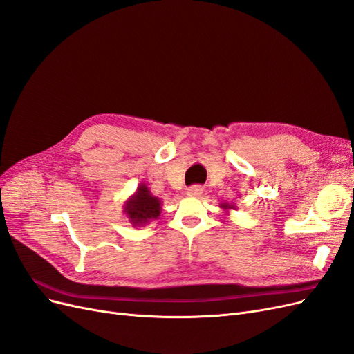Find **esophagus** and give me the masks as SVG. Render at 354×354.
<instances>
[{
    "instance_id": "34e87169",
    "label": "esophagus",
    "mask_w": 354,
    "mask_h": 354,
    "mask_svg": "<svg viewBox=\"0 0 354 354\" xmlns=\"http://www.w3.org/2000/svg\"><path fill=\"white\" fill-rule=\"evenodd\" d=\"M187 196H201L203 194V189L201 186H192L186 190Z\"/></svg>"
}]
</instances>
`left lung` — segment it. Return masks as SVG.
Listing matches in <instances>:
<instances>
[{
    "label": "left lung",
    "mask_w": 354,
    "mask_h": 354,
    "mask_svg": "<svg viewBox=\"0 0 354 354\" xmlns=\"http://www.w3.org/2000/svg\"><path fill=\"white\" fill-rule=\"evenodd\" d=\"M220 208L226 212V214H229L232 209H238V207L234 205V202H232V203H227V202H221L220 203Z\"/></svg>",
    "instance_id": "obj_1"
}]
</instances>
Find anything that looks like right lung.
<instances>
[{"mask_svg": "<svg viewBox=\"0 0 354 354\" xmlns=\"http://www.w3.org/2000/svg\"><path fill=\"white\" fill-rule=\"evenodd\" d=\"M162 211V202L153 196L146 183H140L137 190L124 203V214L133 227H143L156 220Z\"/></svg>", "mask_w": 354, "mask_h": 354, "instance_id": "right-lung-1", "label": "right lung"}]
</instances>
